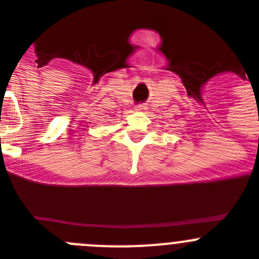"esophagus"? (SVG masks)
<instances>
[{"mask_svg": "<svg viewBox=\"0 0 259 259\" xmlns=\"http://www.w3.org/2000/svg\"><path fill=\"white\" fill-rule=\"evenodd\" d=\"M146 105H137L136 107V110H146Z\"/></svg>", "mask_w": 259, "mask_h": 259, "instance_id": "obj_1", "label": "esophagus"}]
</instances>
